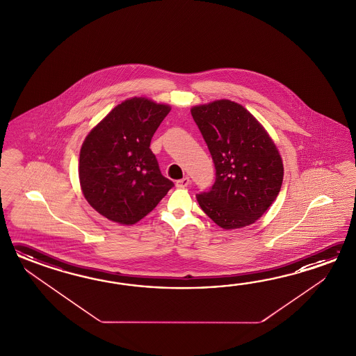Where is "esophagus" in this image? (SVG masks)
<instances>
[{
	"mask_svg": "<svg viewBox=\"0 0 356 356\" xmlns=\"http://www.w3.org/2000/svg\"><path fill=\"white\" fill-rule=\"evenodd\" d=\"M189 183H191V179H189L188 177H184V178H181L179 181H177L175 186L179 187V188H184V187L189 186Z\"/></svg>",
	"mask_w": 356,
	"mask_h": 356,
	"instance_id": "1",
	"label": "esophagus"
}]
</instances>
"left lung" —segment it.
I'll return each mask as SVG.
<instances>
[{
	"instance_id": "1",
	"label": "left lung",
	"mask_w": 356,
	"mask_h": 356,
	"mask_svg": "<svg viewBox=\"0 0 356 356\" xmlns=\"http://www.w3.org/2000/svg\"><path fill=\"white\" fill-rule=\"evenodd\" d=\"M193 120L211 154L216 178L197 201L222 229L253 224L280 192L284 167L277 147L244 106L221 99L193 106Z\"/></svg>"
}]
</instances>
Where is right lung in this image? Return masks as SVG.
<instances>
[{
  "label": "right lung",
  "instance_id": "obj_1",
  "mask_svg": "<svg viewBox=\"0 0 356 356\" xmlns=\"http://www.w3.org/2000/svg\"><path fill=\"white\" fill-rule=\"evenodd\" d=\"M170 106L145 98L122 102L86 136L79 177L86 201L106 219L132 225L152 212L175 183L150 149Z\"/></svg>",
  "mask_w": 356,
  "mask_h": 356
}]
</instances>
